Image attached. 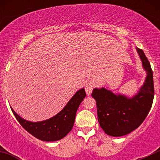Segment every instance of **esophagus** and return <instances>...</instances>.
<instances>
[{
  "label": "esophagus",
  "instance_id": "esophagus-1",
  "mask_svg": "<svg viewBox=\"0 0 160 160\" xmlns=\"http://www.w3.org/2000/svg\"><path fill=\"white\" fill-rule=\"evenodd\" d=\"M94 87V82L93 81H89L86 84L85 86V90H86V92L88 95H90L91 93H92V90Z\"/></svg>",
  "mask_w": 160,
  "mask_h": 160
}]
</instances>
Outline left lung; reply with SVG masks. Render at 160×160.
I'll return each instance as SVG.
<instances>
[{"mask_svg": "<svg viewBox=\"0 0 160 160\" xmlns=\"http://www.w3.org/2000/svg\"><path fill=\"white\" fill-rule=\"evenodd\" d=\"M136 49L147 72L145 82L138 94L130 98L105 88H95L91 94L96 101L100 127L111 136H122L138 128L146 118L153 102V72L143 51L138 48Z\"/></svg>", "mask_w": 160, "mask_h": 160, "instance_id": "obj_1", "label": "left lung"}]
</instances>
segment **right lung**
Instances as JSON below:
<instances>
[{"label": "right lung", "instance_id": "1", "mask_svg": "<svg viewBox=\"0 0 160 160\" xmlns=\"http://www.w3.org/2000/svg\"><path fill=\"white\" fill-rule=\"evenodd\" d=\"M85 97L84 88L79 90L58 114L41 122L27 121L20 117L12 108L11 110L19 123L29 134L40 140L53 142L62 139L71 131L78 108Z\"/></svg>", "mask_w": 160, "mask_h": 160}]
</instances>
